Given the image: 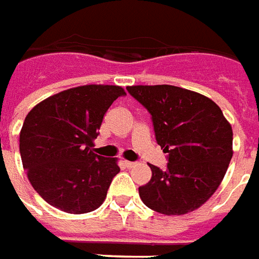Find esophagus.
Segmentation results:
<instances>
[{
    "label": "esophagus",
    "instance_id": "obj_1",
    "mask_svg": "<svg viewBox=\"0 0 259 259\" xmlns=\"http://www.w3.org/2000/svg\"><path fill=\"white\" fill-rule=\"evenodd\" d=\"M135 164H137L135 162H128V160H124V166H125V167H128V168L134 167Z\"/></svg>",
    "mask_w": 259,
    "mask_h": 259
}]
</instances>
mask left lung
Segmentation results:
<instances>
[{"label": "left lung", "mask_w": 259, "mask_h": 259, "mask_svg": "<svg viewBox=\"0 0 259 259\" xmlns=\"http://www.w3.org/2000/svg\"><path fill=\"white\" fill-rule=\"evenodd\" d=\"M152 115L156 142L167 153L166 170L149 164L139 187L148 208L163 214L198 209L221 185L233 156L232 125L209 97L179 86H128Z\"/></svg>", "instance_id": "obj_1"}]
</instances>
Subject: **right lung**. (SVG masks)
<instances>
[{"instance_id": "obj_1", "label": "right lung", "mask_w": 259, "mask_h": 259, "mask_svg": "<svg viewBox=\"0 0 259 259\" xmlns=\"http://www.w3.org/2000/svg\"><path fill=\"white\" fill-rule=\"evenodd\" d=\"M125 92L114 85L62 91L34 106L22 125L19 152L27 179L51 206L88 213L107 195L120 171L117 159L95 153L106 111Z\"/></svg>"}]
</instances>
